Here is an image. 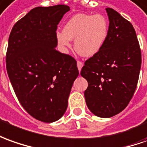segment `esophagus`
Instances as JSON below:
<instances>
[{"mask_svg":"<svg viewBox=\"0 0 147 147\" xmlns=\"http://www.w3.org/2000/svg\"><path fill=\"white\" fill-rule=\"evenodd\" d=\"M77 65H78V70L81 71L82 68L83 66V63H82V61H77Z\"/></svg>","mask_w":147,"mask_h":147,"instance_id":"obj_1","label":"esophagus"}]
</instances>
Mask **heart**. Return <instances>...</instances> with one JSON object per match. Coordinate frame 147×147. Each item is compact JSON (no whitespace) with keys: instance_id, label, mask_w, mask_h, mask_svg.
<instances>
[{"instance_id":"1","label":"heart","mask_w":147,"mask_h":147,"mask_svg":"<svg viewBox=\"0 0 147 147\" xmlns=\"http://www.w3.org/2000/svg\"><path fill=\"white\" fill-rule=\"evenodd\" d=\"M109 34V23L103 15L78 13L73 16L64 26L63 32L56 33L58 44L63 48H74L78 54L86 57L94 56L102 49Z\"/></svg>"}]
</instances>
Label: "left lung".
Returning <instances> with one entry per match:
<instances>
[{"instance_id":"8db88e82","label":"left lung","mask_w":147,"mask_h":147,"mask_svg":"<svg viewBox=\"0 0 147 147\" xmlns=\"http://www.w3.org/2000/svg\"><path fill=\"white\" fill-rule=\"evenodd\" d=\"M109 34L102 49L86 61L81 75L88 82L84 92L93 114L110 118L126 108L137 87L141 50L131 23L117 11L106 8Z\"/></svg>"}]
</instances>
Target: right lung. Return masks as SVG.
Instances as JSON below:
<instances>
[{
  "instance_id": "obj_1",
  "label": "right lung",
  "mask_w": 147,
  "mask_h": 147,
  "mask_svg": "<svg viewBox=\"0 0 147 147\" xmlns=\"http://www.w3.org/2000/svg\"><path fill=\"white\" fill-rule=\"evenodd\" d=\"M69 9L65 5L34 8L14 25L9 37L10 82L23 108L41 122L63 116L79 74L75 59L56 50L57 25Z\"/></svg>"
}]
</instances>
